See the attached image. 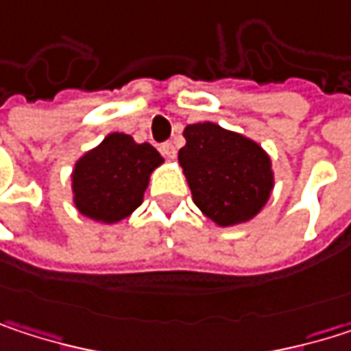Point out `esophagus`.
I'll return each mask as SVG.
<instances>
[{
    "label": "esophagus",
    "mask_w": 351,
    "mask_h": 351,
    "mask_svg": "<svg viewBox=\"0 0 351 351\" xmlns=\"http://www.w3.org/2000/svg\"><path fill=\"white\" fill-rule=\"evenodd\" d=\"M160 152H162L167 158H171V160H173V158L176 156V146L173 144V142H165V144L160 146Z\"/></svg>",
    "instance_id": "esophagus-1"
}]
</instances>
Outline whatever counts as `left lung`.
I'll list each match as a JSON object with an SVG mask.
<instances>
[{
	"mask_svg": "<svg viewBox=\"0 0 351 351\" xmlns=\"http://www.w3.org/2000/svg\"><path fill=\"white\" fill-rule=\"evenodd\" d=\"M178 165L186 176L195 205L221 228L256 217L274 186L270 156L260 144L213 121L191 123Z\"/></svg>",
	"mask_w": 351,
	"mask_h": 351,
	"instance_id": "obj_1",
	"label": "left lung"
}]
</instances>
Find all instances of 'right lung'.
Returning a JSON list of instances; mask_svg holds the SVG:
<instances>
[{
  "label": "right lung",
  "instance_id": "right-lung-1",
  "mask_svg": "<svg viewBox=\"0 0 351 351\" xmlns=\"http://www.w3.org/2000/svg\"><path fill=\"white\" fill-rule=\"evenodd\" d=\"M165 158L148 142L113 132L93 150L85 152L73 169V203L81 215L117 223L132 215L144 199L154 169Z\"/></svg>",
  "mask_w": 351,
  "mask_h": 351
}]
</instances>
